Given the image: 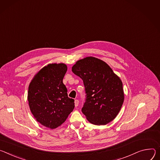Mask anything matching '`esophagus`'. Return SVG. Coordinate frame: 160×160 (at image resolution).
Here are the masks:
<instances>
[{"mask_svg":"<svg viewBox=\"0 0 160 160\" xmlns=\"http://www.w3.org/2000/svg\"><path fill=\"white\" fill-rule=\"evenodd\" d=\"M74 103H75V106L76 107H78V105H79V100H75V101H74Z\"/></svg>","mask_w":160,"mask_h":160,"instance_id":"34e87169","label":"esophagus"}]
</instances>
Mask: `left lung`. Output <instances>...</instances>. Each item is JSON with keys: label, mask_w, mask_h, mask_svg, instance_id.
Returning a JSON list of instances; mask_svg holds the SVG:
<instances>
[{"label": "left lung", "mask_w": 160, "mask_h": 160, "mask_svg": "<svg viewBox=\"0 0 160 160\" xmlns=\"http://www.w3.org/2000/svg\"><path fill=\"white\" fill-rule=\"evenodd\" d=\"M72 71L83 81L86 98L81 111L86 119L97 125L112 121L124 101L120 78L105 62L92 57L78 60Z\"/></svg>", "instance_id": "1"}]
</instances>
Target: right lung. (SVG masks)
<instances>
[{
    "mask_svg": "<svg viewBox=\"0 0 160 160\" xmlns=\"http://www.w3.org/2000/svg\"><path fill=\"white\" fill-rule=\"evenodd\" d=\"M67 70L64 63H50L31 81L28 101L31 112L42 125L54 129L63 123L74 109V100L68 97L63 79Z\"/></svg>",
    "mask_w": 160,
    "mask_h": 160,
    "instance_id": "1",
    "label": "right lung"
}]
</instances>
